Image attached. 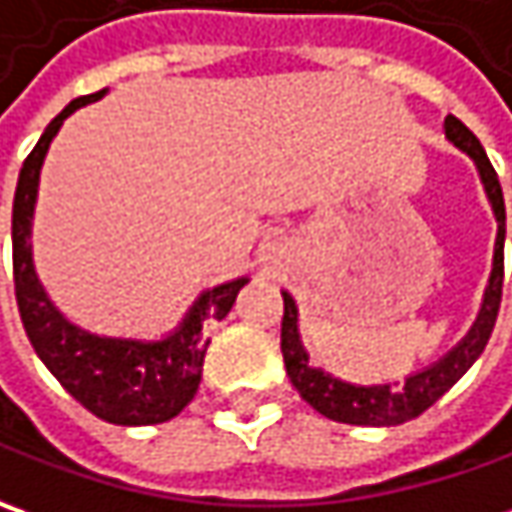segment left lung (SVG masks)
I'll use <instances>...</instances> for the list:
<instances>
[{"label": "left lung", "instance_id": "left-lung-1", "mask_svg": "<svg viewBox=\"0 0 512 512\" xmlns=\"http://www.w3.org/2000/svg\"><path fill=\"white\" fill-rule=\"evenodd\" d=\"M444 134L447 140L461 148L464 154H470V160L476 163L478 177L484 183L487 200L493 206L499 232H496V249H493V272L490 283L484 289V300L478 309L476 323L470 326V332L458 341L444 358H438L421 372H412L404 381H392V384H349L341 381L323 369L309 364V355L300 344L298 332V306L289 292H283V323H280V352H283V364L286 375L292 381V387L298 389L300 398L332 421L341 424H355V427H395L418 418L424 410H430L435 401L456 384L458 378L467 369L476 364V358L484 352V346L493 335V326L499 318L501 306V283H504V194H501L496 168L490 166L484 148L478 143V137L461 123L458 117L447 114L444 120Z\"/></svg>", "mask_w": 512, "mask_h": 512}]
</instances>
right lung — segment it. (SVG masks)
Instances as JSON below:
<instances>
[{
  "mask_svg": "<svg viewBox=\"0 0 512 512\" xmlns=\"http://www.w3.org/2000/svg\"><path fill=\"white\" fill-rule=\"evenodd\" d=\"M102 94L105 88L68 102L22 163L13 194V286L28 341L56 381L102 421L120 427H145L171 421L194 398L203 375L209 329L229 315L237 292L249 283V278L206 289L191 303L180 326L160 341L108 338L85 332L51 303L36 278L31 255L39 171L62 123L77 108L100 100Z\"/></svg>",
  "mask_w": 512,
  "mask_h": 512,
  "instance_id": "add662e5",
  "label": "right lung"
}]
</instances>
